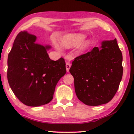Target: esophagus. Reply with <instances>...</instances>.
Wrapping results in <instances>:
<instances>
[{
  "label": "esophagus",
  "mask_w": 134,
  "mask_h": 134,
  "mask_svg": "<svg viewBox=\"0 0 134 134\" xmlns=\"http://www.w3.org/2000/svg\"><path fill=\"white\" fill-rule=\"evenodd\" d=\"M71 67V64L70 62H66V71L67 72L69 71V70H70V68Z\"/></svg>",
  "instance_id": "esophagus-1"
}]
</instances>
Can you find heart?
I'll return each instance as SVG.
<instances>
[{"label": "heart", "mask_w": 134, "mask_h": 134, "mask_svg": "<svg viewBox=\"0 0 134 134\" xmlns=\"http://www.w3.org/2000/svg\"><path fill=\"white\" fill-rule=\"evenodd\" d=\"M85 38V34H82V33H73V34H67V35L64 36L63 37H62L60 40V43L61 46H63L64 48H71L80 44ZM89 44L90 41L85 40L80 45V50L83 51V50L85 49ZM55 46L58 48L57 45H56Z\"/></svg>", "instance_id": "obj_1"}]
</instances>
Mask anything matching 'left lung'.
<instances>
[{"label": "left lung", "mask_w": 134, "mask_h": 134, "mask_svg": "<svg viewBox=\"0 0 134 134\" xmlns=\"http://www.w3.org/2000/svg\"><path fill=\"white\" fill-rule=\"evenodd\" d=\"M70 72L80 101L90 106L107 103L117 93L123 75L117 39L103 41L100 48L75 58Z\"/></svg>", "instance_id": "1"}]
</instances>
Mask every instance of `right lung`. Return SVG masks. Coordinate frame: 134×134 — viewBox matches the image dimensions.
<instances>
[{
  "label": "right lung",
  "instance_id": "right-lung-1",
  "mask_svg": "<svg viewBox=\"0 0 134 134\" xmlns=\"http://www.w3.org/2000/svg\"><path fill=\"white\" fill-rule=\"evenodd\" d=\"M36 36L22 31L8 55L7 80L11 90L24 105L38 107L49 103L56 85L66 73L64 59L51 60L49 45L36 42Z\"/></svg>",
  "mask_w": 134,
  "mask_h": 134
}]
</instances>
